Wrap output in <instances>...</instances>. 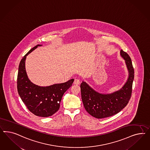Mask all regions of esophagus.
I'll list each match as a JSON object with an SVG mask.
<instances>
[{
  "instance_id": "esophagus-1",
  "label": "esophagus",
  "mask_w": 150,
  "mask_h": 150,
  "mask_svg": "<svg viewBox=\"0 0 150 150\" xmlns=\"http://www.w3.org/2000/svg\"><path fill=\"white\" fill-rule=\"evenodd\" d=\"M80 83V80H79V79H75V80H74V83L75 85H79Z\"/></svg>"
}]
</instances>
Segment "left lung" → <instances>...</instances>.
Instances as JSON below:
<instances>
[{
	"mask_svg": "<svg viewBox=\"0 0 150 150\" xmlns=\"http://www.w3.org/2000/svg\"><path fill=\"white\" fill-rule=\"evenodd\" d=\"M120 54L124 59L129 76L127 82L120 90L111 93H100L91 88L86 82L80 85L83 105L87 112L98 119L107 118L119 113L127 105L130 99L134 70L129 55L123 50Z\"/></svg>",
	"mask_w": 150,
	"mask_h": 150,
	"instance_id": "1",
	"label": "left lung"
}]
</instances>
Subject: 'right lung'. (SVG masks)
Listing matches in <instances>:
<instances>
[{
  "mask_svg": "<svg viewBox=\"0 0 150 150\" xmlns=\"http://www.w3.org/2000/svg\"><path fill=\"white\" fill-rule=\"evenodd\" d=\"M41 45L32 48L21 59L18 66L17 87L21 99L31 113L38 117H48L59 110L64 93L72 86L74 79L48 86H38L29 80L25 68L26 57Z\"/></svg>",
  "mask_w": 150,
  "mask_h": 150,
  "instance_id": "add662e5",
  "label": "right lung"
}]
</instances>
